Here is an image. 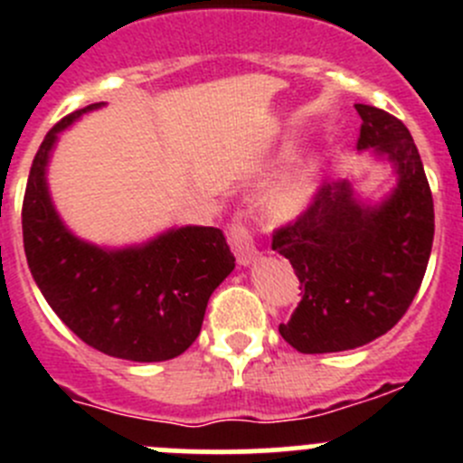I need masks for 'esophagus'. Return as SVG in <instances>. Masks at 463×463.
Masks as SVG:
<instances>
[{"label": "esophagus", "instance_id": "34e87169", "mask_svg": "<svg viewBox=\"0 0 463 463\" xmlns=\"http://www.w3.org/2000/svg\"><path fill=\"white\" fill-rule=\"evenodd\" d=\"M228 235H231L228 240H231L232 253H235V258L241 266L253 264V261L260 258V249L255 246L253 231H250L246 223H232V226L228 228Z\"/></svg>", "mask_w": 463, "mask_h": 463}]
</instances>
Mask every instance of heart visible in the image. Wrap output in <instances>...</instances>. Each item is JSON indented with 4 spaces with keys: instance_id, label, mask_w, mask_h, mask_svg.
<instances>
[{
    "instance_id": "heart-1",
    "label": "heart",
    "mask_w": 463,
    "mask_h": 463,
    "mask_svg": "<svg viewBox=\"0 0 463 463\" xmlns=\"http://www.w3.org/2000/svg\"><path fill=\"white\" fill-rule=\"evenodd\" d=\"M320 167L316 161H302L284 172L261 197V210L270 222H291L314 199L318 190Z\"/></svg>"
}]
</instances>
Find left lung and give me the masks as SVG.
I'll list each match as a JSON object with an SVG mask.
<instances>
[{
  "mask_svg": "<svg viewBox=\"0 0 463 463\" xmlns=\"http://www.w3.org/2000/svg\"><path fill=\"white\" fill-rule=\"evenodd\" d=\"M356 111V147L387 156L399 184L381 205L358 202L347 181L322 184L293 222L275 228L270 246L291 261L302 288L279 334L302 354L356 349L387 334L430 260L434 205L417 145L396 116L372 105Z\"/></svg>",
  "mask_w": 463,
  "mask_h": 463,
  "instance_id": "8db88e82",
  "label": "left lung"
}]
</instances>
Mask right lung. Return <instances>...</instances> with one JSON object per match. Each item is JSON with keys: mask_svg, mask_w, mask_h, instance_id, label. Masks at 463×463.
<instances>
[{"mask_svg": "<svg viewBox=\"0 0 463 463\" xmlns=\"http://www.w3.org/2000/svg\"><path fill=\"white\" fill-rule=\"evenodd\" d=\"M100 105L64 116L37 149L22 203L24 253L42 296L82 343L123 361H170L197 340L210 296L235 258L213 226L172 228L120 250L67 231L51 203L46 163L58 134Z\"/></svg>", "mask_w": 463, "mask_h": 463, "instance_id": "add662e5", "label": "right lung"}]
</instances>
